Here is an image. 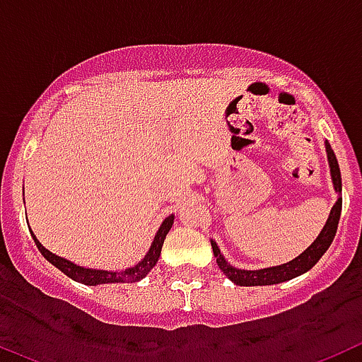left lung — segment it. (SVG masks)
Here are the masks:
<instances>
[{
    "label": "left lung",
    "instance_id": "8db88e82",
    "mask_svg": "<svg viewBox=\"0 0 362 362\" xmlns=\"http://www.w3.org/2000/svg\"><path fill=\"white\" fill-rule=\"evenodd\" d=\"M326 153H328V163H330V172L332 179H334V187L335 190L341 192V170H339V163L337 158H335L334 150H332L330 143L326 141ZM341 209H343V199L339 197L337 203L334 204L332 209L330 217L326 221L325 228L319 233V238L312 243V245L306 248L299 257H296L293 261L286 264H281V267H272V268H263V270H238V268L230 267L225 261V257L221 255V250L217 248L216 243L212 241V250L214 255H216L217 267L223 270L226 277H228L232 283L239 284V286H264V284H277L283 283V281H290L293 277L300 276L308 272L313 264L317 263L319 259L322 257L328 246L332 245L335 238V232H337L339 225V217H341Z\"/></svg>",
    "mask_w": 362,
    "mask_h": 362
}]
</instances>
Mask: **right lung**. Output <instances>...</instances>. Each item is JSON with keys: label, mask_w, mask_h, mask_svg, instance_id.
<instances>
[{"label": "right lung", "mask_w": 362, "mask_h": 362, "mask_svg": "<svg viewBox=\"0 0 362 362\" xmlns=\"http://www.w3.org/2000/svg\"><path fill=\"white\" fill-rule=\"evenodd\" d=\"M172 223H174V216L166 217V219L163 221V225L159 226L158 233H156V238H153V243L152 246H150L148 254L145 255V259H143L141 263H137L136 267L123 272L90 270V268L78 267V264L70 263V261H66V259L63 257H57V255H54L52 252L47 250V248L37 241L34 233H32V238H34V241H36L37 250L43 254V257L47 259L49 263H52L54 267L59 268L65 276H69L70 279L74 281H78V283L90 284V286H95V284H105V283H136V281L143 279V277H145L153 267H156L159 255H161V246L163 243H165L166 233H168V230L172 228Z\"/></svg>", "instance_id": "right-lung-1"}]
</instances>
